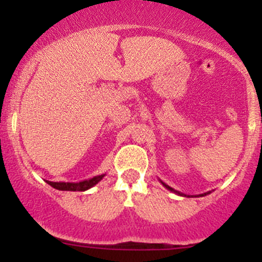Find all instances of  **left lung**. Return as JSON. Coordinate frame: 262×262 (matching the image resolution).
<instances>
[{
    "instance_id": "obj_1",
    "label": "left lung",
    "mask_w": 262,
    "mask_h": 262,
    "mask_svg": "<svg viewBox=\"0 0 262 262\" xmlns=\"http://www.w3.org/2000/svg\"><path fill=\"white\" fill-rule=\"evenodd\" d=\"M160 182L162 183V186H164V187H166L167 189H169V191L173 192V193L179 194V196H183V197H203V196H206V194L210 193V192H206V193H202V194H196V196H189V194H185V193H182V192H179V191H176V189H173L172 187H170L169 185H166V183H165V182H162L161 180H160Z\"/></svg>"
}]
</instances>
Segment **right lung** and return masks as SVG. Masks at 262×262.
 Masks as SVG:
<instances>
[{
  "mask_svg": "<svg viewBox=\"0 0 262 262\" xmlns=\"http://www.w3.org/2000/svg\"><path fill=\"white\" fill-rule=\"evenodd\" d=\"M106 173L103 175H98L92 177V179L83 180V181L80 182H52L47 181L48 185H50L52 187L59 189V191H87L89 188L93 187L95 185H97L98 182L103 179Z\"/></svg>",
  "mask_w": 262,
  "mask_h": 262,
  "instance_id": "right-lung-1",
  "label": "right lung"
}]
</instances>
